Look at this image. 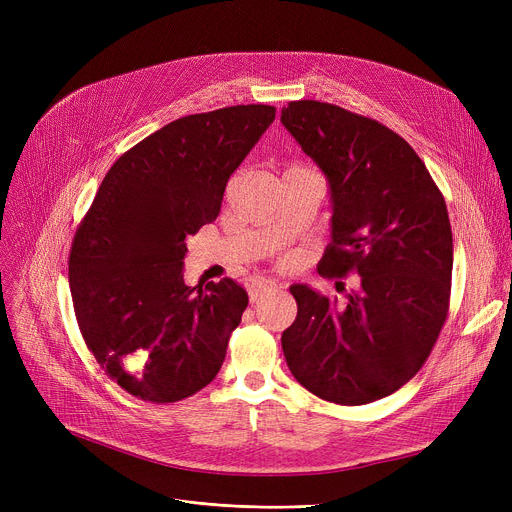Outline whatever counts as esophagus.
I'll return each mask as SVG.
<instances>
[{"label": "esophagus", "mask_w": 512, "mask_h": 512, "mask_svg": "<svg viewBox=\"0 0 512 512\" xmlns=\"http://www.w3.org/2000/svg\"><path fill=\"white\" fill-rule=\"evenodd\" d=\"M278 288V284L274 280H267V278H259V280H253L249 284V299L251 301H259L263 294H270Z\"/></svg>", "instance_id": "34e87169"}]
</instances>
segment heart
<instances>
[{
    "label": "heart",
    "mask_w": 512,
    "mask_h": 512,
    "mask_svg": "<svg viewBox=\"0 0 512 512\" xmlns=\"http://www.w3.org/2000/svg\"><path fill=\"white\" fill-rule=\"evenodd\" d=\"M288 170H305V168H299V166H292V168H288Z\"/></svg>",
    "instance_id": "1"
}]
</instances>
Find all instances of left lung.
Masks as SVG:
<instances>
[{
	"mask_svg": "<svg viewBox=\"0 0 512 512\" xmlns=\"http://www.w3.org/2000/svg\"><path fill=\"white\" fill-rule=\"evenodd\" d=\"M280 120L330 184L332 242L319 274L361 276L346 305L290 286L299 311L282 351L315 396L367 405L413 378L446 321V201L413 147L380 122L313 99L290 101Z\"/></svg>",
	"mask_w": 512,
	"mask_h": 512,
	"instance_id": "1",
	"label": "left lung"
}]
</instances>
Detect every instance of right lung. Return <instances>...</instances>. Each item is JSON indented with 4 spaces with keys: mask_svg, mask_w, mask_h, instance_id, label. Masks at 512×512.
Listing matches in <instances>:
<instances>
[{
    "mask_svg": "<svg viewBox=\"0 0 512 512\" xmlns=\"http://www.w3.org/2000/svg\"><path fill=\"white\" fill-rule=\"evenodd\" d=\"M276 118L232 105L178 118L118 157L68 261L89 351L132 396L176 402L218 375L249 297L224 278L186 286V236L218 218L232 172Z\"/></svg>",
    "mask_w": 512,
    "mask_h": 512,
    "instance_id": "obj_1",
    "label": "right lung"
}]
</instances>
